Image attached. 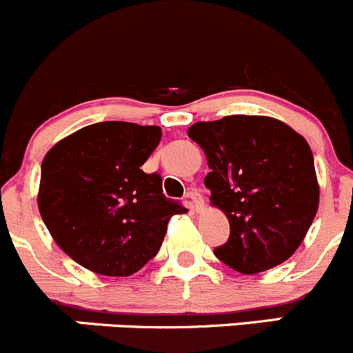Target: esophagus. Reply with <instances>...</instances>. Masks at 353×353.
Returning a JSON list of instances; mask_svg holds the SVG:
<instances>
[{"mask_svg": "<svg viewBox=\"0 0 353 353\" xmlns=\"http://www.w3.org/2000/svg\"><path fill=\"white\" fill-rule=\"evenodd\" d=\"M188 198H190L191 207H193L194 210H196V212L203 210L205 200H203V196H201V194L198 193V191H190V193H188Z\"/></svg>", "mask_w": 353, "mask_h": 353, "instance_id": "1", "label": "esophagus"}]
</instances>
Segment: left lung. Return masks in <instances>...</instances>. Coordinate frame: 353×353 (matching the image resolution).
I'll return each instance as SVG.
<instances>
[{
    "label": "left lung",
    "instance_id": "1",
    "mask_svg": "<svg viewBox=\"0 0 353 353\" xmlns=\"http://www.w3.org/2000/svg\"><path fill=\"white\" fill-rule=\"evenodd\" d=\"M188 136L210 172L212 207L228 217L219 260L241 274L269 271L296 252L319 208L312 150L288 124L265 115L196 122Z\"/></svg>",
    "mask_w": 353,
    "mask_h": 353
}]
</instances>
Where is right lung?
<instances>
[{"label":"right lung","instance_id":"obj_1","mask_svg":"<svg viewBox=\"0 0 353 353\" xmlns=\"http://www.w3.org/2000/svg\"><path fill=\"white\" fill-rule=\"evenodd\" d=\"M162 139L159 125L100 122L60 139L44 155L39 214L72 260L125 278L159 253L167 224L186 208L162 194V177L141 165Z\"/></svg>","mask_w":353,"mask_h":353}]
</instances>
